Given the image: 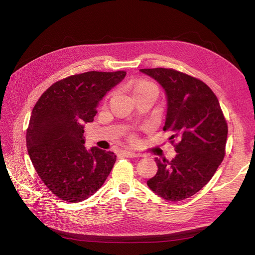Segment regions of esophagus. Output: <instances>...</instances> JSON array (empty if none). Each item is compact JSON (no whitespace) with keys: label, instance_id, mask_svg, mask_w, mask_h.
<instances>
[{"label":"esophagus","instance_id":"1","mask_svg":"<svg viewBox=\"0 0 255 255\" xmlns=\"http://www.w3.org/2000/svg\"><path fill=\"white\" fill-rule=\"evenodd\" d=\"M121 154L126 157H138V156H140V154H137L133 151H126V150L121 151Z\"/></svg>","mask_w":255,"mask_h":255}]
</instances>
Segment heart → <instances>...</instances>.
Returning <instances> with one entry per match:
<instances>
[{
	"label": "heart",
	"instance_id": "heart-1",
	"mask_svg": "<svg viewBox=\"0 0 255 255\" xmlns=\"http://www.w3.org/2000/svg\"><path fill=\"white\" fill-rule=\"evenodd\" d=\"M149 87H155V86H154V85H153L152 83H150V82L141 81V82L137 83V84L135 85V87H134V94H136L137 91L145 89V88H149Z\"/></svg>",
	"mask_w": 255,
	"mask_h": 255
}]
</instances>
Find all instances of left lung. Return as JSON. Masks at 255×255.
Returning a JSON list of instances; mask_svg holds the SVG:
<instances>
[{"label": "left lung", "mask_w": 255, "mask_h": 255, "mask_svg": "<svg viewBox=\"0 0 255 255\" xmlns=\"http://www.w3.org/2000/svg\"><path fill=\"white\" fill-rule=\"evenodd\" d=\"M164 88V130L177 153L172 160L155 158L156 174L146 182L167 201H182L202 189L226 154L228 125L217 97L205 83L173 69H140Z\"/></svg>", "instance_id": "left-lung-1"}]
</instances>
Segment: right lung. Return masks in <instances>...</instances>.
Returning <instances> with one entry per match:
<instances>
[{"mask_svg":"<svg viewBox=\"0 0 255 255\" xmlns=\"http://www.w3.org/2000/svg\"><path fill=\"white\" fill-rule=\"evenodd\" d=\"M126 71H89L54 83L34 106L26 146L36 172L54 195L81 202L101 188L116 161L114 152L85 148L84 125L94 121L103 97Z\"/></svg>","mask_w":255,"mask_h":255,"instance_id":"obj_1","label":"right lung"}]
</instances>
